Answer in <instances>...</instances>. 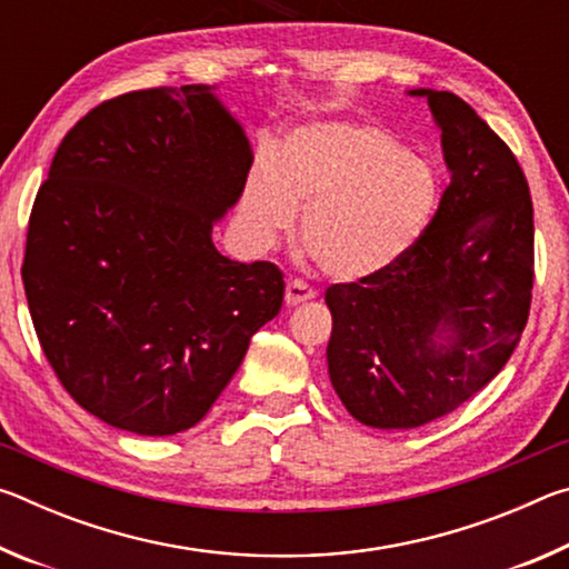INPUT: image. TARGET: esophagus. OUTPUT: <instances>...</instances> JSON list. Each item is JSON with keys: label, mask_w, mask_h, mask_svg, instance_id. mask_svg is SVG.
<instances>
[{"label": "esophagus", "mask_w": 569, "mask_h": 569, "mask_svg": "<svg viewBox=\"0 0 569 569\" xmlns=\"http://www.w3.org/2000/svg\"><path fill=\"white\" fill-rule=\"evenodd\" d=\"M311 298H316V291L313 288H308L303 281H298V278H291V281L286 283V306L288 308L311 301Z\"/></svg>", "instance_id": "obj_1"}]
</instances>
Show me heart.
<instances>
[{
	"instance_id": "1",
	"label": "heart",
	"mask_w": 569,
	"mask_h": 569,
	"mask_svg": "<svg viewBox=\"0 0 569 569\" xmlns=\"http://www.w3.org/2000/svg\"><path fill=\"white\" fill-rule=\"evenodd\" d=\"M429 160L369 122L298 124L261 156L240 190L238 218L256 250L271 248L301 210V240L336 281H361L401 261L439 208Z\"/></svg>"
}]
</instances>
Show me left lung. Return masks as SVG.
<instances>
[{
  "instance_id": "obj_1",
  "label": "left lung",
  "mask_w": 569,
  "mask_h": 569,
  "mask_svg": "<svg viewBox=\"0 0 569 569\" xmlns=\"http://www.w3.org/2000/svg\"><path fill=\"white\" fill-rule=\"evenodd\" d=\"M427 98L449 186L401 261L326 291V361L353 419L413 429L447 417L492 381L525 331L535 281L527 178L499 134L451 92Z\"/></svg>"
}]
</instances>
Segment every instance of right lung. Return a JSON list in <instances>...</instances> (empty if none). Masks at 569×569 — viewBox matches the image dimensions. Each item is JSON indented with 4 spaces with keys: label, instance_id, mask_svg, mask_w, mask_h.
Segmentation results:
<instances>
[{
    "label": "right lung",
    "instance_id": "obj_1",
    "mask_svg": "<svg viewBox=\"0 0 569 569\" xmlns=\"http://www.w3.org/2000/svg\"><path fill=\"white\" fill-rule=\"evenodd\" d=\"M250 166L210 84L120 94L64 134L22 281L47 361L92 417L142 437L196 427L281 311L273 263L213 246Z\"/></svg>",
    "mask_w": 569,
    "mask_h": 569
}]
</instances>
